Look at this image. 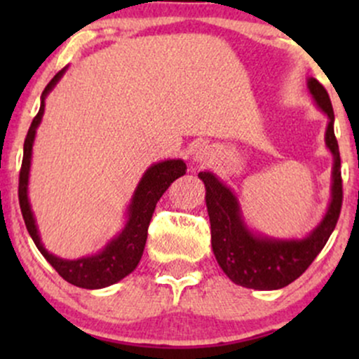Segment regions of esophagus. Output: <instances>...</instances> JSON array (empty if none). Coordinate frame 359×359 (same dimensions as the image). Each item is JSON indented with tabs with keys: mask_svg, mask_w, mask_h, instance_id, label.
I'll list each match as a JSON object with an SVG mask.
<instances>
[{
	"mask_svg": "<svg viewBox=\"0 0 359 359\" xmlns=\"http://www.w3.org/2000/svg\"><path fill=\"white\" fill-rule=\"evenodd\" d=\"M192 158L196 163H201V165H205V163H211L214 160V150L209 147H197L196 150L192 151Z\"/></svg>",
	"mask_w": 359,
	"mask_h": 359,
	"instance_id": "esophagus-1",
	"label": "esophagus"
}]
</instances>
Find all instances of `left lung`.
<instances>
[{
	"label": "left lung",
	"mask_w": 359,
	"mask_h": 359,
	"mask_svg": "<svg viewBox=\"0 0 359 359\" xmlns=\"http://www.w3.org/2000/svg\"><path fill=\"white\" fill-rule=\"evenodd\" d=\"M312 100L327 116L325 147L332 154L331 203L319 224L300 240H282L255 233L243 219L238 197L212 172H199L205 185V205L211 221V245L217 263L236 285L255 290L287 287L309 269L334 231L343 204L339 147L334 137V111L327 90L314 77L307 79Z\"/></svg>",
	"instance_id": "left-lung-1"
}]
</instances>
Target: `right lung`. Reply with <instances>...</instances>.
I'll return each mask as SVG.
<instances>
[{"label": "right lung", "mask_w": 359, "mask_h": 359, "mask_svg": "<svg viewBox=\"0 0 359 359\" xmlns=\"http://www.w3.org/2000/svg\"><path fill=\"white\" fill-rule=\"evenodd\" d=\"M65 71H67V67L57 72L53 76V79L47 84V88L43 89L42 100H40V109L34 118V121H32L27 138H25L23 162L22 170H20L18 184V199L25 226H27L32 240H34L40 253L43 255V258L69 283L81 288L94 290V288H104L113 285V283L123 280L126 275H130L131 271L137 269L140 259H142L143 250H145L148 224H150L151 216H154L155 205L158 203L160 197L163 196V192L168 189V185L185 174L187 165H185L184 160L172 158L148 167L145 174L140 179L133 196H131L130 205L126 209L125 228L113 240H109L108 245L101 251H97L96 255L77 259H64L45 250L43 243L40 240V233L39 228H36V221L34 211H32L30 201H28V177H30L32 150H34L36 128L42 123L45 111V97L55 88L57 82L60 81V77L64 76Z\"/></svg>", "instance_id": "add662e5"}]
</instances>
